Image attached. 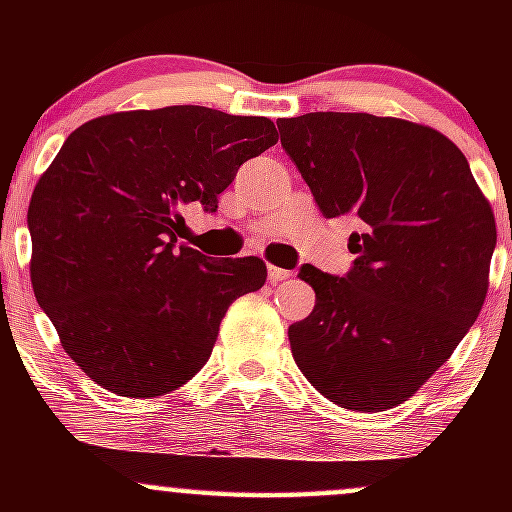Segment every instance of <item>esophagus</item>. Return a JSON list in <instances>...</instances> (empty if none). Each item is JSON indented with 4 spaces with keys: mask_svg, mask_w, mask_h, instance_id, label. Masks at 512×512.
Instances as JSON below:
<instances>
[{
    "mask_svg": "<svg viewBox=\"0 0 512 512\" xmlns=\"http://www.w3.org/2000/svg\"><path fill=\"white\" fill-rule=\"evenodd\" d=\"M267 276H269V281H272V284H279V281L291 279L293 272H289V269H281V267H274V264H269Z\"/></svg>",
    "mask_w": 512,
    "mask_h": 512,
    "instance_id": "obj_1",
    "label": "esophagus"
}]
</instances>
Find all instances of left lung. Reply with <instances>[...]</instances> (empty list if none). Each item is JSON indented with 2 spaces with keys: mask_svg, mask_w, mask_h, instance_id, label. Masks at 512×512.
Masks as SVG:
<instances>
[{
  "mask_svg": "<svg viewBox=\"0 0 512 512\" xmlns=\"http://www.w3.org/2000/svg\"><path fill=\"white\" fill-rule=\"evenodd\" d=\"M322 216H354V267H303L315 308L289 327L291 354L344 409L407 402L448 361L489 289L496 219L467 158L436 129L368 113L276 122Z\"/></svg>",
  "mask_w": 512,
  "mask_h": 512,
  "instance_id": "8db88e82",
  "label": "left lung"
}]
</instances>
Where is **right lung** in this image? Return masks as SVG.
Masks as SVG:
<instances>
[{
  "label": "right lung",
  "instance_id": "add662e5",
  "mask_svg": "<svg viewBox=\"0 0 512 512\" xmlns=\"http://www.w3.org/2000/svg\"><path fill=\"white\" fill-rule=\"evenodd\" d=\"M274 144L267 117L202 105L103 115L69 134L28 207L31 281L93 383L158 397L209 361L228 305L262 289L267 267L178 243L182 209L216 211L238 168Z\"/></svg>",
  "mask_w": 512,
  "mask_h": 512
}]
</instances>
